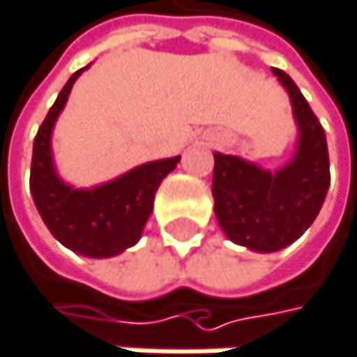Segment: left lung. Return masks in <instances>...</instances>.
<instances>
[{"mask_svg":"<svg viewBox=\"0 0 357 357\" xmlns=\"http://www.w3.org/2000/svg\"><path fill=\"white\" fill-rule=\"evenodd\" d=\"M274 75L287 87L299 125L295 158L270 173L238 156L213 152L218 222L230 241L259 253L295 243L320 213L331 186L328 146L318 116L284 70L274 68Z\"/></svg>","mask_w":357,"mask_h":357,"instance_id":"1","label":"left lung"}]
</instances>
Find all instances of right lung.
Segmentation results:
<instances>
[{"label":"right lung","instance_id":"add662e5","mask_svg":"<svg viewBox=\"0 0 357 357\" xmlns=\"http://www.w3.org/2000/svg\"><path fill=\"white\" fill-rule=\"evenodd\" d=\"M85 68L77 70L43 119L31 160V195L47 230L58 243L87 257H112L135 245L152 213L154 192L180 156L152 160L131 169L93 190H75L54 171L50 137L70 87Z\"/></svg>","mask_w":357,"mask_h":357}]
</instances>
